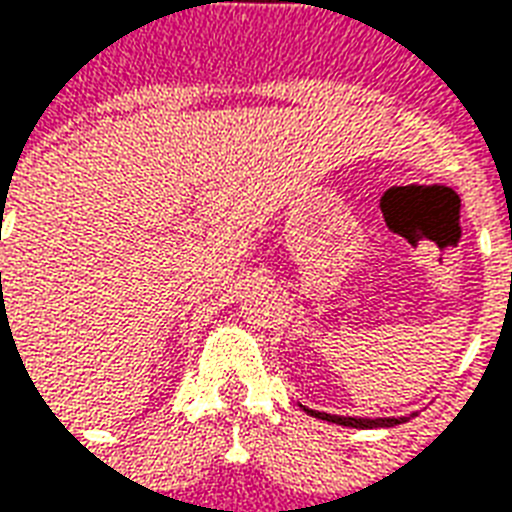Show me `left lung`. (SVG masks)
<instances>
[{
  "label": "left lung",
  "mask_w": 512,
  "mask_h": 512,
  "mask_svg": "<svg viewBox=\"0 0 512 512\" xmlns=\"http://www.w3.org/2000/svg\"><path fill=\"white\" fill-rule=\"evenodd\" d=\"M303 411L311 413L314 419L322 421H333V424H343V427H357V429H373V427H395V424H403L408 421V416H400V419H354V416H333V413H319L311 411L303 405ZM416 416V413H413Z\"/></svg>",
  "instance_id": "1"
}]
</instances>
